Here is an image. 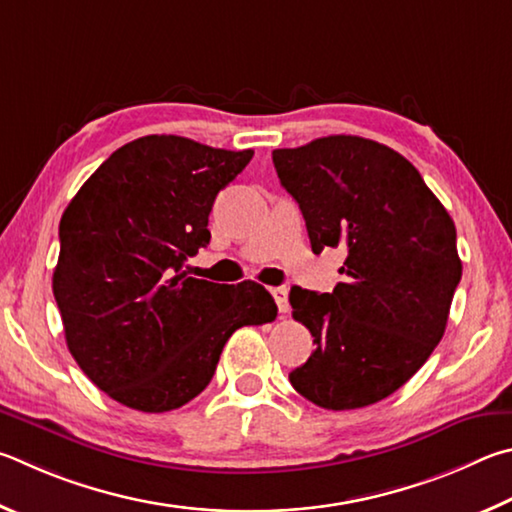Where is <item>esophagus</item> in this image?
I'll return each mask as SVG.
<instances>
[{"label": "esophagus", "instance_id": "34e87169", "mask_svg": "<svg viewBox=\"0 0 512 512\" xmlns=\"http://www.w3.org/2000/svg\"><path fill=\"white\" fill-rule=\"evenodd\" d=\"M272 297L276 301V306H279V312H288L290 310V303H288V288L285 285H279V288H272Z\"/></svg>", "mask_w": 512, "mask_h": 512}]
</instances>
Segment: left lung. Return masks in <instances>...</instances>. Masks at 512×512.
I'll list each match as a JSON object with an SVG mask.
<instances>
[{
	"label": "left lung",
	"mask_w": 512,
	"mask_h": 512,
	"mask_svg": "<svg viewBox=\"0 0 512 512\" xmlns=\"http://www.w3.org/2000/svg\"><path fill=\"white\" fill-rule=\"evenodd\" d=\"M272 159L312 251H346L333 292H290L292 317L317 346L290 382L317 407H369L441 342L463 272L456 227L418 170L378 141L333 134Z\"/></svg>",
	"instance_id": "1"
}]
</instances>
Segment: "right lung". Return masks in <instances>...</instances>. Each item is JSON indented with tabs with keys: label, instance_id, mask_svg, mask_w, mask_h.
Returning <instances> with one entry per match:
<instances>
[{
	"label": "right lung",
	"instance_id": "add662e5",
	"mask_svg": "<svg viewBox=\"0 0 512 512\" xmlns=\"http://www.w3.org/2000/svg\"><path fill=\"white\" fill-rule=\"evenodd\" d=\"M254 150L150 134L112 152L60 220L53 270L69 353L121 405L161 414L211 382L227 339L276 319L263 285L193 279L209 213Z\"/></svg>",
	"mask_w": 512,
	"mask_h": 512
}]
</instances>
